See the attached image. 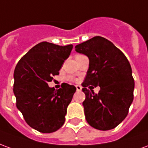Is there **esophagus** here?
I'll return each instance as SVG.
<instances>
[{
	"instance_id": "esophagus-1",
	"label": "esophagus",
	"mask_w": 148,
	"mask_h": 148,
	"mask_svg": "<svg viewBox=\"0 0 148 148\" xmlns=\"http://www.w3.org/2000/svg\"><path fill=\"white\" fill-rule=\"evenodd\" d=\"M82 89V87L81 86H78V85L76 86V90H77V91H81Z\"/></svg>"
}]
</instances>
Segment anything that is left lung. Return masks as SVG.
Here are the masks:
<instances>
[{
	"label": "left lung",
	"instance_id": "obj_1",
	"mask_svg": "<svg viewBox=\"0 0 148 148\" xmlns=\"http://www.w3.org/2000/svg\"><path fill=\"white\" fill-rule=\"evenodd\" d=\"M75 51L90 60L82 84L86 94L82 105L87 122L98 130L112 129L127 116L133 101L135 82L130 63L112 42L101 36L77 44ZM90 84L100 86L99 93L87 90Z\"/></svg>",
	"mask_w": 148,
	"mask_h": 148
}]
</instances>
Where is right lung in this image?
<instances>
[{"label":"right lung","instance_id":"add662e5","mask_svg":"<svg viewBox=\"0 0 148 148\" xmlns=\"http://www.w3.org/2000/svg\"><path fill=\"white\" fill-rule=\"evenodd\" d=\"M73 45L59 46L42 42L34 46L18 62L14 71L13 93L16 107L27 124L42 133L59 129L65 122L67 106L76 91L63 83L55 90L49 87L53 76L67 59Z\"/></svg>","mask_w":148,"mask_h":148}]
</instances>
